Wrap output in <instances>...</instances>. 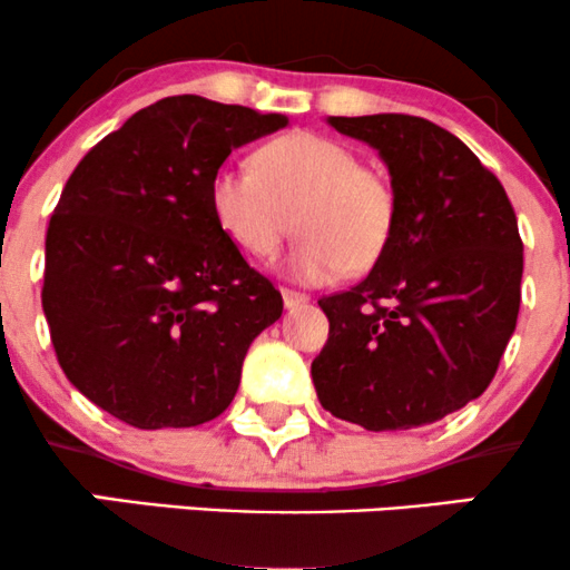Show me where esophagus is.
I'll use <instances>...</instances> for the list:
<instances>
[{
    "label": "esophagus",
    "instance_id": "1",
    "mask_svg": "<svg viewBox=\"0 0 570 570\" xmlns=\"http://www.w3.org/2000/svg\"><path fill=\"white\" fill-rule=\"evenodd\" d=\"M281 297H284V305L286 307H297V305L307 303V294L294 292V289H281Z\"/></svg>",
    "mask_w": 570,
    "mask_h": 570
}]
</instances>
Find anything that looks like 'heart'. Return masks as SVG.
<instances>
[{
    "instance_id": "b5f03b06",
    "label": "heart",
    "mask_w": 570,
    "mask_h": 570,
    "mask_svg": "<svg viewBox=\"0 0 570 570\" xmlns=\"http://www.w3.org/2000/svg\"><path fill=\"white\" fill-rule=\"evenodd\" d=\"M208 203L219 230L248 257H276L297 230L303 240L292 267L313 284L372 271L399 219L396 187L381 168L358 160L348 144L307 130L254 149L252 171H214Z\"/></svg>"
}]
</instances>
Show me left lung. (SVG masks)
<instances>
[{"label":"left lung","mask_w":570,"mask_h":570,"mask_svg":"<svg viewBox=\"0 0 570 570\" xmlns=\"http://www.w3.org/2000/svg\"><path fill=\"white\" fill-rule=\"evenodd\" d=\"M367 141L399 195L370 276L318 299L330 337L318 402L367 431L442 421L493 381L520 313L522 238L507 189L458 136L423 117H330Z\"/></svg>","instance_id":"left-lung-1"}]
</instances>
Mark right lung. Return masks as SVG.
<instances>
[{
	"label": "right lung",
	"mask_w": 570,
	"mask_h": 570,
	"mask_svg": "<svg viewBox=\"0 0 570 570\" xmlns=\"http://www.w3.org/2000/svg\"><path fill=\"white\" fill-rule=\"evenodd\" d=\"M284 115L168 96L71 171L45 238L42 307L80 394L136 429H187L233 402L281 292L214 222L208 185Z\"/></svg>",
	"instance_id": "right-lung-1"
}]
</instances>
